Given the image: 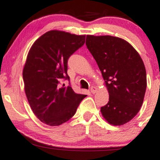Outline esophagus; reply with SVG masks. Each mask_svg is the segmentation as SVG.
I'll return each mask as SVG.
<instances>
[{
    "mask_svg": "<svg viewBox=\"0 0 160 160\" xmlns=\"http://www.w3.org/2000/svg\"><path fill=\"white\" fill-rule=\"evenodd\" d=\"M97 90H98V89L96 88L95 87H92L90 88V92L92 94H95L96 92H97Z\"/></svg>",
    "mask_w": 160,
    "mask_h": 160,
    "instance_id": "1",
    "label": "esophagus"
}]
</instances>
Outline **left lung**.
<instances>
[{
    "mask_svg": "<svg viewBox=\"0 0 160 160\" xmlns=\"http://www.w3.org/2000/svg\"><path fill=\"white\" fill-rule=\"evenodd\" d=\"M86 45L109 94L108 102L100 108L102 116L110 124L123 125L143 104L147 85L143 60L130 43L118 37L87 35Z\"/></svg>",
    "mask_w": 160,
    "mask_h": 160,
    "instance_id": "8db88e82",
    "label": "left lung"
}]
</instances>
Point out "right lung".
Instances as JSON below:
<instances>
[{
	"instance_id": "1",
	"label": "right lung",
	"mask_w": 160,
	"mask_h": 160,
	"mask_svg": "<svg viewBox=\"0 0 160 160\" xmlns=\"http://www.w3.org/2000/svg\"><path fill=\"white\" fill-rule=\"evenodd\" d=\"M84 42L85 35L53 30L39 37L28 52L22 71L25 92L32 112L47 125L68 121L87 96L59 85L61 78L69 80L68 60Z\"/></svg>"
}]
</instances>
